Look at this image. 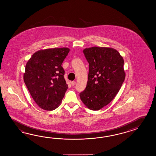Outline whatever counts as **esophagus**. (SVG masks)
Here are the masks:
<instances>
[{"mask_svg": "<svg viewBox=\"0 0 156 156\" xmlns=\"http://www.w3.org/2000/svg\"><path fill=\"white\" fill-rule=\"evenodd\" d=\"M71 83L72 86H74V85H75V84H76V82H75V81H72Z\"/></svg>", "mask_w": 156, "mask_h": 156, "instance_id": "esophagus-1", "label": "esophagus"}]
</instances>
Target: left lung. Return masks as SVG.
<instances>
[{
    "instance_id": "obj_1",
    "label": "left lung",
    "mask_w": 156,
    "mask_h": 156,
    "mask_svg": "<svg viewBox=\"0 0 156 156\" xmlns=\"http://www.w3.org/2000/svg\"><path fill=\"white\" fill-rule=\"evenodd\" d=\"M89 63L86 88L80 99L92 110H98L109 104L119 91L125 79L124 60L112 48L93 47L83 50Z\"/></svg>"
}]
</instances>
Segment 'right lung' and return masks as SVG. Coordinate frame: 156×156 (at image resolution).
Returning <instances> with one entry per match:
<instances>
[{
	"label": "right lung",
	"instance_id": "right-lung-1",
	"mask_svg": "<svg viewBox=\"0 0 156 156\" xmlns=\"http://www.w3.org/2000/svg\"><path fill=\"white\" fill-rule=\"evenodd\" d=\"M69 51L66 48L41 50L26 64L24 83L33 99L44 110L58 108L67 90L62 64Z\"/></svg>",
	"mask_w": 156,
	"mask_h": 156
}]
</instances>
